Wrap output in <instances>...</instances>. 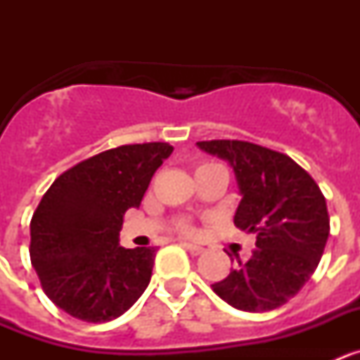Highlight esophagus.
Here are the masks:
<instances>
[{
	"label": "esophagus",
	"mask_w": 360,
	"mask_h": 360,
	"mask_svg": "<svg viewBox=\"0 0 360 360\" xmlns=\"http://www.w3.org/2000/svg\"><path fill=\"white\" fill-rule=\"evenodd\" d=\"M184 247H186V250L189 254H193V256H200V254L203 252V247H200V245H193V243H184Z\"/></svg>",
	"instance_id": "esophagus-1"
}]
</instances>
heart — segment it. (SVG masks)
Masks as SVG:
<instances>
[{
	"instance_id": "obj_1",
	"label": "heart",
	"mask_w": 360,
	"mask_h": 360,
	"mask_svg": "<svg viewBox=\"0 0 360 360\" xmlns=\"http://www.w3.org/2000/svg\"><path fill=\"white\" fill-rule=\"evenodd\" d=\"M211 165H216V164H203V165H200L198 169H202V167H211ZM182 231L184 232H193V225L187 224V221H184V224H182Z\"/></svg>"
}]
</instances>
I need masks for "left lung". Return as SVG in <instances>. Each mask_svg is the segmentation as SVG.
I'll list each match as a JSON object with an SVG mask.
<instances>
[{"label":"left lung","instance_id":"obj_1","mask_svg":"<svg viewBox=\"0 0 360 360\" xmlns=\"http://www.w3.org/2000/svg\"><path fill=\"white\" fill-rule=\"evenodd\" d=\"M229 162L241 200L234 225L256 234V249L211 285L225 303L269 311L294 297L311 278L330 234L326 200L314 178L283 153L243 141L196 142Z\"/></svg>","mask_w":360,"mask_h":360}]
</instances>
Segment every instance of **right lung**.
Segmentation results:
<instances>
[{
	"instance_id": "obj_1",
	"label": "right lung",
	"mask_w": 360,
	"mask_h": 360,
	"mask_svg": "<svg viewBox=\"0 0 360 360\" xmlns=\"http://www.w3.org/2000/svg\"><path fill=\"white\" fill-rule=\"evenodd\" d=\"M167 142L120 146L73 165L44 193L30 221V259L56 307L86 323L120 317L151 279L153 247L119 245L122 218L141 207Z\"/></svg>"
}]
</instances>
